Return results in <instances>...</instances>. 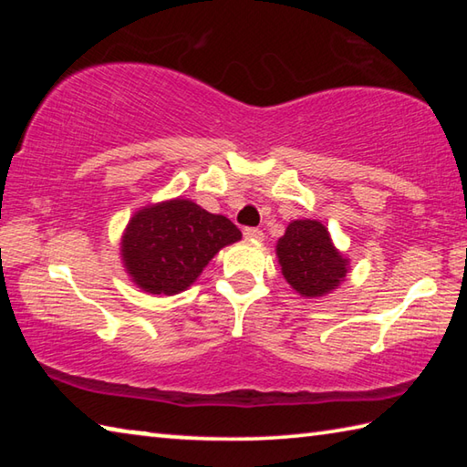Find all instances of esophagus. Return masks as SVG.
Wrapping results in <instances>:
<instances>
[{
  "label": "esophagus",
  "mask_w": 467,
  "mask_h": 467,
  "mask_svg": "<svg viewBox=\"0 0 467 467\" xmlns=\"http://www.w3.org/2000/svg\"><path fill=\"white\" fill-rule=\"evenodd\" d=\"M243 234H244V239H251V241H264V233L259 231V228H255V226H247V228H243Z\"/></svg>",
  "instance_id": "1"
}]
</instances>
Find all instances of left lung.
I'll list each match as a JSON object with an SVG mask.
<instances>
[{
  "instance_id": "1",
  "label": "left lung",
  "mask_w": 467,
  "mask_h": 467,
  "mask_svg": "<svg viewBox=\"0 0 467 467\" xmlns=\"http://www.w3.org/2000/svg\"><path fill=\"white\" fill-rule=\"evenodd\" d=\"M278 259L286 282L303 296H323L346 275L348 259L331 244L317 220H295L278 241Z\"/></svg>"
}]
</instances>
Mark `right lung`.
<instances>
[{
  "instance_id": "obj_1",
  "label": "right lung",
  "mask_w": 467,
  "mask_h": 467,
  "mask_svg": "<svg viewBox=\"0 0 467 467\" xmlns=\"http://www.w3.org/2000/svg\"><path fill=\"white\" fill-rule=\"evenodd\" d=\"M241 239L226 216L210 214L189 200L140 210L123 234L121 255L141 290L177 295L193 284L216 253Z\"/></svg>"
}]
</instances>
